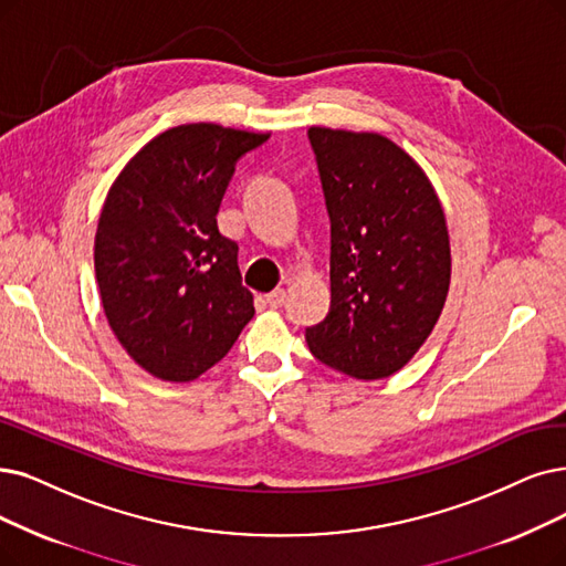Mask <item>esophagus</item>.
Returning <instances> with one entry per match:
<instances>
[{
    "mask_svg": "<svg viewBox=\"0 0 566 566\" xmlns=\"http://www.w3.org/2000/svg\"><path fill=\"white\" fill-rule=\"evenodd\" d=\"M285 297H287L285 287H276L274 292H269V295H264V300H266V304H269L271 308L283 306V304H285Z\"/></svg>",
    "mask_w": 566,
    "mask_h": 566,
    "instance_id": "1",
    "label": "esophagus"
}]
</instances>
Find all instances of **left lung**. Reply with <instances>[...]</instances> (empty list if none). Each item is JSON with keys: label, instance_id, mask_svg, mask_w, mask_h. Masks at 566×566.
I'll list each match as a JSON object with an SVG mask.
<instances>
[{"label": "left lung", "instance_id": "obj_1", "mask_svg": "<svg viewBox=\"0 0 566 566\" xmlns=\"http://www.w3.org/2000/svg\"><path fill=\"white\" fill-rule=\"evenodd\" d=\"M332 220V306L311 353L359 380L397 374L432 334L450 285L439 195L413 157L376 132L308 127Z\"/></svg>", "mask_w": 566, "mask_h": 566}]
</instances>
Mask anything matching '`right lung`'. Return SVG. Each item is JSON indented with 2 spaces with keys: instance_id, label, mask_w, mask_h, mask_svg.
Masks as SVG:
<instances>
[{
  "instance_id": "obj_1",
  "label": "right lung",
  "mask_w": 566,
  "mask_h": 566,
  "mask_svg": "<svg viewBox=\"0 0 566 566\" xmlns=\"http://www.w3.org/2000/svg\"><path fill=\"white\" fill-rule=\"evenodd\" d=\"M269 139L216 123L178 125L123 167L104 199L95 274L106 321L150 376L190 382L255 315L237 241L218 230L234 165Z\"/></svg>"
}]
</instances>
